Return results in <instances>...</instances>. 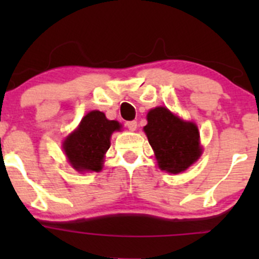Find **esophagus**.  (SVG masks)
Instances as JSON below:
<instances>
[{"label": "esophagus", "mask_w": 259, "mask_h": 259, "mask_svg": "<svg viewBox=\"0 0 259 259\" xmlns=\"http://www.w3.org/2000/svg\"><path fill=\"white\" fill-rule=\"evenodd\" d=\"M126 127L129 130H135L138 127V122L135 121V120H132V121H126Z\"/></svg>", "instance_id": "obj_1"}]
</instances>
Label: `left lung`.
I'll return each instance as SVG.
<instances>
[{
	"instance_id": "1",
	"label": "left lung",
	"mask_w": 259,
	"mask_h": 259,
	"mask_svg": "<svg viewBox=\"0 0 259 259\" xmlns=\"http://www.w3.org/2000/svg\"><path fill=\"white\" fill-rule=\"evenodd\" d=\"M146 119L144 132L161 170L178 174L197 161L202 148L194 122L183 121L163 106L149 111Z\"/></svg>"
}]
</instances>
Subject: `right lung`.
Masks as SVG:
<instances>
[{
	"label": "right lung",
	"mask_w": 259,
	"mask_h": 259,
	"mask_svg": "<svg viewBox=\"0 0 259 259\" xmlns=\"http://www.w3.org/2000/svg\"><path fill=\"white\" fill-rule=\"evenodd\" d=\"M121 125L94 110L82 117L79 127L67 137L64 150L72 168L79 171H100L104 155L110 148V137Z\"/></svg>",
	"instance_id": "1"
}]
</instances>
